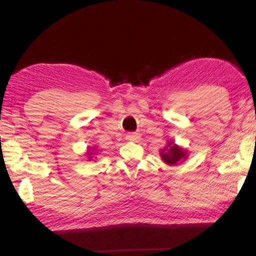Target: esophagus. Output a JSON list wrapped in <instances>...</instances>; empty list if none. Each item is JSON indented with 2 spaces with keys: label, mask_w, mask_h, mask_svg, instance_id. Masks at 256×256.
Returning a JSON list of instances; mask_svg holds the SVG:
<instances>
[{
  "label": "esophagus",
  "mask_w": 256,
  "mask_h": 256,
  "mask_svg": "<svg viewBox=\"0 0 256 256\" xmlns=\"http://www.w3.org/2000/svg\"><path fill=\"white\" fill-rule=\"evenodd\" d=\"M138 138H140V136H138L136 133H128V134H126V136H125V138H126V140H128V141H134Z\"/></svg>",
  "instance_id": "34e87169"
}]
</instances>
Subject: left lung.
Segmentation results:
<instances>
[{
    "instance_id": "left-lung-1",
    "label": "left lung",
    "mask_w": 256,
    "mask_h": 256,
    "mask_svg": "<svg viewBox=\"0 0 256 256\" xmlns=\"http://www.w3.org/2000/svg\"><path fill=\"white\" fill-rule=\"evenodd\" d=\"M160 157L164 160V162L172 166V164L183 162L188 158V151L175 144L172 141H170L167 146L160 151Z\"/></svg>"
}]
</instances>
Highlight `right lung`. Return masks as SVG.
<instances>
[{
	"label": "right lung",
	"instance_id": "add662e5",
	"mask_svg": "<svg viewBox=\"0 0 256 256\" xmlns=\"http://www.w3.org/2000/svg\"><path fill=\"white\" fill-rule=\"evenodd\" d=\"M88 154H89V156H90V154H92V151H90V150L88 151ZM90 158H92V156H90Z\"/></svg>",
	"mask_w": 256,
	"mask_h": 256
}]
</instances>
